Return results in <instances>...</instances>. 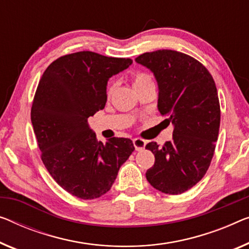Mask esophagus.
Here are the masks:
<instances>
[{"instance_id": "esophagus-1", "label": "esophagus", "mask_w": 249, "mask_h": 249, "mask_svg": "<svg viewBox=\"0 0 249 249\" xmlns=\"http://www.w3.org/2000/svg\"><path fill=\"white\" fill-rule=\"evenodd\" d=\"M133 144H134V147L136 151H142L145 148L146 145V142L142 139H134L133 140Z\"/></svg>"}]
</instances>
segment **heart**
Returning a JSON list of instances; mask_svg holds the SVG:
<instances>
[{
	"instance_id": "heart-1",
	"label": "heart",
	"mask_w": 249,
	"mask_h": 249,
	"mask_svg": "<svg viewBox=\"0 0 249 249\" xmlns=\"http://www.w3.org/2000/svg\"><path fill=\"white\" fill-rule=\"evenodd\" d=\"M151 86H154V81L147 73L139 72L136 73L134 78H133V87H134L135 90H140V89ZM115 89H116V83H110L108 85V87H107V95L112 96Z\"/></svg>"
}]
</instances>
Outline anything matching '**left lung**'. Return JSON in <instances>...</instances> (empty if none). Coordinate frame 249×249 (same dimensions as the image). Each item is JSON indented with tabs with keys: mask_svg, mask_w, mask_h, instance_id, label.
Masks as SVG:
<instances>
[{
	"mask_svg": "<svg viewBox=\"0 0 249 249\" xmlns=\"http://www.w3.org/2000/svg\"><path fill=\"white\" fill-rule=\"evenodd\" d=\"M135 61L153 72L158 109L173 125L171 141L146 144L155 157L146 179L163 194H183L202 179L213 157L220 126L216 84L205 66L179 51L145 53Z\"/></svg>",
	"mask_w": 249,
	"mask_h": 249,
	"instance_id": "1",
	"label": "left lung"
}]
</instances>
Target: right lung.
Returning a JSON list of instances; mask_svg holds the SVG:
<instances>
[{
  "instance_id": "add662e5",
  "label": "right lung",
  "mask_w": 249,
  "mask_h": 249,
  "mask_svg": "<svg viewBox=\"0 0 249 249\" xmlns=\"http://www.w3.org/2000/svg\"><path fill=\"white\" fill-rule=\"evenodd\" d=\"M131 59L91 51L58 58L43 72L31 108L44 166L62 189L84 200L110 190L134 145L129 139L96 140L88 118L105 107L107 81Z\"/></svg>"
}]
</instances>
